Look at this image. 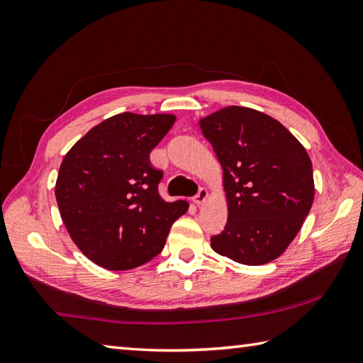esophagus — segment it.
<instances>
[{"mask_svg":"<svg viewBox=\"0 0 363 363\" xmlns=\"http://www.w3.org/2000/svg\"><path fill=\"white\" fill-rule=\"evenodd\" d=\"M206 198H207V190H206L204 187H201V189L198 190V194L194 196V203H195L196 206L203 204V203L206 201Z\"/></svg>","mask_w":363,"mask_h":363,"instance_id":"esophagus-1","label":"esophagus"}]
</instances>
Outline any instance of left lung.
<instances>
[{"mask_svg":"<svg viewBox=\"0 0 363 363\" xmlns=\"http://www.w3.org/2000/svg\"><path fill=\"white\" fill-rule=\"evenodd\" d=\"M223 168L228 223L211 237L215 252L245 265L279 257L313 203L307 151L279 121L230 106L199 121Z\"/></svg>","mask_w":363,"mask_h":363,"instance_id":"8db88e82","label":"left lung"}]
</instances>
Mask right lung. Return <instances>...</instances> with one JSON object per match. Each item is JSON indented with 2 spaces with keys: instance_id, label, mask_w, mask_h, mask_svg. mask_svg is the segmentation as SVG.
<instances>
[{
  "instance_id": "1",
  "label": "right lung",
  "mask_w": 363,
  "mask_h": 363,
  "mask_svg": "<svg viewBox=\"0 0 363 363\" xmlns=\"http://www.w3.org/2000/svg\"><path fill=\"white\" fill-rule=\"evenodd\" d=\"M173 115L118 113L91 128L59 168L56 199L76 246L107 269H130L164 250L186 201L159 196L164 177L150 162Z\"/></svg>"
}]
</instances>
